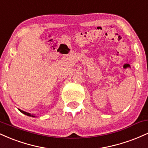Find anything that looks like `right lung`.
<instances>
[{"label":"right lung","mask_w":148,"mask_h":148,"mask_svg":"<svg viewBox=\"0 0 148 148\" xmlns=\"http://www.w3.org/2000/svg\"><path fill=\"white\" fill-rule=\"evenodd\" d=\"M18 111H19L20 112H21V113H23V114H25V115H28V116L35 117V116H34V115H31V114H30V113H27V112H25V111H22V110H21V109H18Z\"/></svg>","instance_id":"obj_1"}]
</instances>
